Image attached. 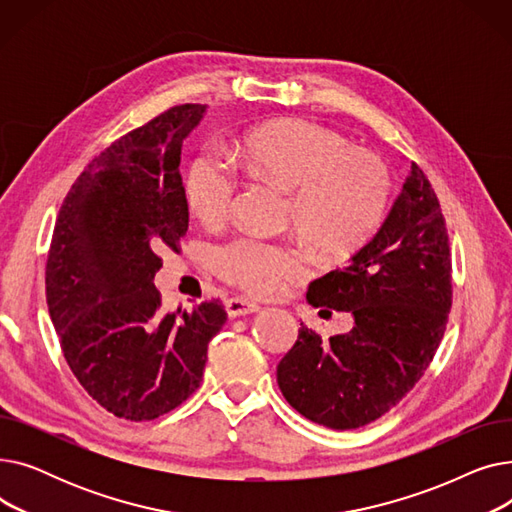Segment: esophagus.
Returning a JSON list of instances; mask_svg holds the SVG:
<instances>
[{"instance_id": "34e87169", "label": "esophagus", "mask_w": 512, "mask_h": 512, "mask_svg": "<svg viewBox=\"0 0 512 512\" xmlns=\"http://www.w3.org/2000/svg\"><path fill=\"white\" fill-rule=\"evenodd\" d=\"M261 307L249 299H240V297H234V299H228L226 301V311L230 317H240V315H251V313H257Z\"/></svg>"}]
</instances>
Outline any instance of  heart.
<instances>
[{"label": "heart", "mask_w": 512, "mask_h": 512, "mask_svg": "<svg viewBox=\"0 0 512 512\" xmlns=\"http://www.w3.org/2000/svg\"><path fill=\"white\" fill-rule=\"evenodd\" d=\"M236 164L290 191L288 218L307 245L326 259H346L380 228L390 201V174L363 149L311 120H276L251 128L234 145ZM236 178L226 164L199 155L186 176V199L205 224L232 209ZM220 278L257 297H272L307 274L305 255L292 245L242 236L213 253Z\"/></svg>", "instance_id": "obj_1"}]
</instances>
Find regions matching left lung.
<instances>
[{
    "mask_svg": "<svg viewBox=\"0 0 512 512\" xmlns=\"http://www.w3.org/2000/svg\"><path fill=\"white\" fill-rule=\"evenodd\" d=\"M450 272L440 201L413 161L380 232L342 270L309 284L313 307L353 313L355 326L324 340L301 324L278 365L288 405L330 429H357L396 407L442 342Z\"/></svg>",
    "mask_w": 512,
    "mask_h": 512,
    "instance_id": "8db88e82",
    "label": "left lung"
}]
</instances>
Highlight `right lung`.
<instances>
[{
    "label": "right lung",
    "mask_w": 512,
    "mask_h": 512,
    "mask_svg": "<svg viewBox=\"0 0 512 512\" xmlns=\"http://www.w3.org/2000/svg\"><path fill=\"white\" fill-rule=\"evenodd\" d=\"M205 107H170L112 143L76 178L53 228L45 294L64 359L122 419L182 405L228 317L220 299L170 313L153 284L159 253L178 251L188 230L180 151Z\"/></svg>",
    "instance_id": "add662e5"
}]
</instances>
